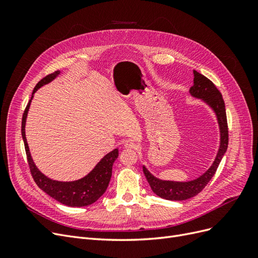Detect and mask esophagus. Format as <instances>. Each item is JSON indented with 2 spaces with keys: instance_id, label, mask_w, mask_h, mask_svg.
<instances>
[{
  "instance_id": "34e87169",
  "label": "esophagus",
  "mask_w": 258,
  "mask_h": 258,
  "mask_svg": "<svg viewBox=\"0 0 258 258\" xmlns=\"http://www.w3.org/2000/svg\"><path fill=\"white\" fill-rule=\"evenodd\" d=\"M124 148H127V150H132V151H137L138 150V145L132 142V141H127L124 143Z\"/></svg>"
}]
</instances>
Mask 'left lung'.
Here are the masks:
<instances>
[{
    "label": "left lung",
    "mask_w": 258,
    "mask_h": 258,
    "mask_svg": "<svg viewBox=\"0 0 258 258\" xmlns=\"http://www.w3.org/2000/svg\"><path fill=\"white\" fill-rule=\"evenodd\" d=\"M194 86L190 88V93L196 98H200L205 100L206 102L213 108L216 113L218 123L221 128V146L218 150L216 158L213 162V165L207 171V172L201 175L199 178L194 179L190 182L186 183H178V182H169V181H161L154 177L145 167H143V172L150 184L152 190L157 195V196L165 198L167 200H175L181 201L189 199L194 196H196L202 189L208 185L216 172L218 165L223 158L224 154L227 151L228 146V124H227V116H226V108L225 102L222 93L216 88V86L210 81L208 77L200 74L197 71H194Z\"/></svg>",
    "instance_id": "obj_1"
}]
</instances>
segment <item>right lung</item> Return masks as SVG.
Returning <instances> with one entry per match:
<instances>
[{
  "instance_id": "right-lung-1",
  "label": "right lung",
  "mask_w": 258,
  "mask_h": 258,
  "mask_svg": "<svg viewBox=\"0 0 258 258\" xmlns=\"http://www.w3.org/2000/svg\"><path fill=\"white\" fill-rule=\"evenodd\" d=\"M58 74L59 72L57 71L54 73L46 75L44 79H42L36 84V86L33 89V93L40 88L41 86L52 81ZM30 102L31 100L29 101L26 110L22 115L21 135L23 139V143H25L30 172L34 179V182L43 191L49 195V196L52 197L53 199L61 202L62 205H66L69 207H85V206H89L93 204V202H96L105 192L108 183H110V179L112 176V167H113L114 161L117 159V157H118V150L115 148L114 151L108 153L87 176L79 179V181H75V182L52 181V179L46 177L37 170L32 158H31V155L29 152V146L27 143L26 134H25V126H26V118L29 111Z\"/></svg>"
}]
</instances>
